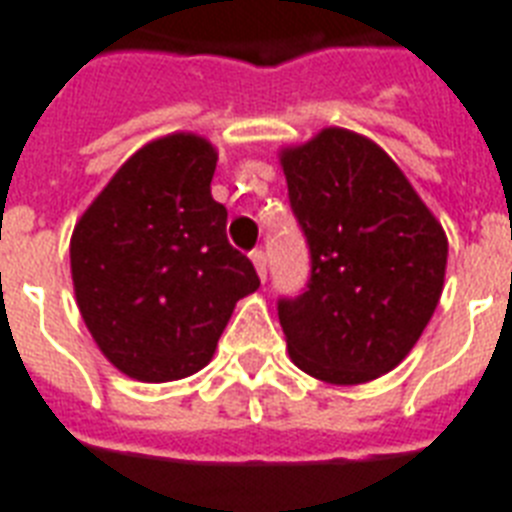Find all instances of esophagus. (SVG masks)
Returning a JSON list of instances; mask_svg holds the SVG:
<instances>
[{
    "mask_svg": "<svg viewBox=\"0 0 512 512\" xmlns=\"http://www.w3.org/2000/svg\"><path fill=\"white\" fill-rule=\"evenodd\" d=\"M249 260H252V265H255V271H257V276H260V281H265V276H268V260H265L263 249H255V252L249 255Z\"/></svg>",
    "mask_w": 512,
    "mask_h": 512,
    "instance_id": "1",
    "label": "esophagus"
}]
</instances>
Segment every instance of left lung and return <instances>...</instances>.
<instances>
[{
	"label": "left lung",
	"mask_w": 512,
	"mask_h": 512,
	"mask_svg": "<svg viewBox=\"0 0 512 512\" xmlns=\"http://www.w3.org/2000/svg\"><path fill=\"white\" fill-rule=\"evenodd\" d=\"M279 162L311 247L308 292L279 303L289 358L329 385L377 380L428 327L449 239L401 167L358 132L324 127Z\"/></svg>",
	"instance_id": "obj_1"
}]
</instances>
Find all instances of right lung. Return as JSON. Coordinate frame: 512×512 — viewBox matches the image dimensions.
<instances>
[{
	"label": "right lung",
	"instance_id": "1",
	"mask_svg": "<svg viewBox=\"0 0 512 512\" xmlns=\"http://www.w3.org/2000/svg\"><path fill=\"white\" fill-rule=\"evenodd\" d=\"M217 148L172 132L138 148L76 220L71 279L100 353L140 382L191 377L212 361L255 268L225 239L209 183Z\"/></svg>",
	"mask_w": 512,
	"mask_h": 512
}]
</instances>
